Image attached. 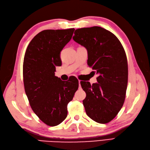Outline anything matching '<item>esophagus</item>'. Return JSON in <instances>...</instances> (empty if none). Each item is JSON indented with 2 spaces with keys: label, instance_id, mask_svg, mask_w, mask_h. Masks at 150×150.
Segmentation results:
<instances>
[{
  "label": "esophagus",
  "instance_id": "esophagus-1",
  "mask_svg": "<svg viewBox=\"0 0 150 150\" xmlns=\"http://www.w3.org/2000/svg\"><path fill=\"white\" fill-rule=\"evenodd\" d=\"M81 81L79 80V88H81V84H80Z\"/></svg>",
  "mask_w": 150,
  "mask_h": 150
}]
</instances>
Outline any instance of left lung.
Returning <instances> with one entry per match:
<instances>
[{
    "label": "left lung",
    "instance_id": "1",
    "mask_svg": "<svg viewBox=\"0 0 150 150\" xmlns=\"http://www.w3.org/2000/svg\"><path fill=\"white\" fill-rule=\"evenodd\" d=\"M88 51V64L98 83L81 82L86 93L83 103L86 114L99 123H108L121 109L128 85V61L116 36L101 27L76 29L72 38Z\"/></svg>",
    "mask_w": 150,
    "mask_h": 150
}]
</instances>
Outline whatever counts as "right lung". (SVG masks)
I'll list each match as a JSON object with an SVG mask.
<instances>
[{
  "label": "right lung",
  "mask_w": 150,
  "mask_h": 150,
  "mask_svg": "<svg viewBox=\"0 0 150 150\" xmlns=\"http://www.w3.org/2000/svg\"><path fill=\"white\" fill-rule=\"evenodd\" d=\"M74 28L44 30L30 42L23 62L25 92L32 110L45 124L55 126L67 115V106L78 89V80L68 83L55 76L62 63L60 52L70 41Z\"/></svg>",
  "instance_id": "add662e5"
}]
</instances>
